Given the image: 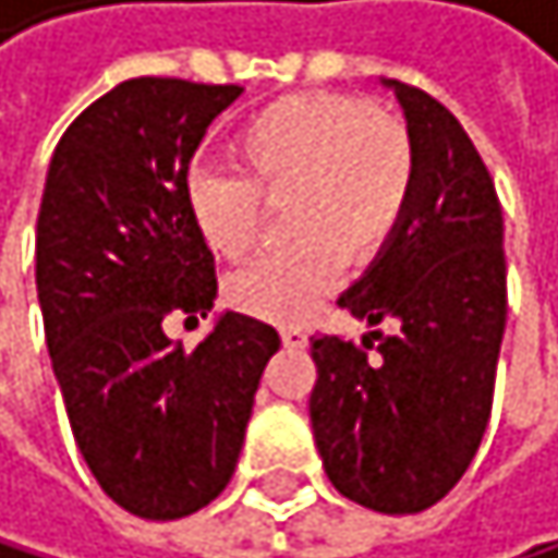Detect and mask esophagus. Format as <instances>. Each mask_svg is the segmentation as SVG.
I'll return each mask as SVG.
<instances>
[{
	"instance_id": "obj_1",
	"label": "esophagus",
	"mask_w": 558,
	"mask_h": 558,
	"mask_svg": "<svg viewBox=\"0 0 558 558\" xmlns=\"http://www.w3.org/2000/svg\"><path fill=\"white\" fill-rule=\"evenodd\" d=\"M281 338H284L288 348H304L307 344V331L301 325H284L281 328Z\"/></svg>"
}]
</instances>
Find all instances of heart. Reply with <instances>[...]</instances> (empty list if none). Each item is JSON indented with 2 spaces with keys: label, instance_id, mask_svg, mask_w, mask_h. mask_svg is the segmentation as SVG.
<instances>
[{
  "label": "heart",
  "instance_id": "b5f03b06",
  "mask_svg": "<svg viewBox=\"0 0 558 558\" xmlns=\"http://www.w3.org/2000/svg\"><path fill=\"white\" fill-rule=\"evenodd\" d=\"M233 170L186 180L197 238L223 260L247 257L264 201H284L288 247L227 277L241 311L298 320L335 284L338 267L372 264L412 207L418 149L401 120L344 93H294L247 117L230 140Z\"/></svg>",
  "mask_w": 558,
  "mask_h": 558
}]
</instances>
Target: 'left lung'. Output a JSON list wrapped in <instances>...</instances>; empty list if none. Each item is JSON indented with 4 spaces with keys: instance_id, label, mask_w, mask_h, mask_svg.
<instances>
[{
    "instance_id": "obj_1",
    "label": "left lung",
    "mask_w": 558,
    "mask_h": 558,
    "mask_svg": "<svg viewBox=\"0 0 558 558\" xmlns=\"http://www.w3.org/2000/svg\"><path fill=\"white\" fill-rule=\"evenodd\" d=\"M395 86L418 177L395 238L338 307L368 325L361 344L314 335V441L331 485L385 515L441 502L478 452L506 331L502 204L475 143L418 86ZM376 354L372 355L371 351Z\"/></svg>"
}]
</instances>
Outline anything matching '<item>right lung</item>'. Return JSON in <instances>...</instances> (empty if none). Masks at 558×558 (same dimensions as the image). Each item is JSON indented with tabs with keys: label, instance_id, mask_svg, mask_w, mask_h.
Wrapping results in <instances>:
<instances>
[{
	"label": "right lung",
	"instance_id": "add662e5",
	"mask_svg": "<svg viewBox=\"0 0 558 558\" xmlns=\"http://www.w3.org/2000/svg\"><path fill=\"white\" fill-rule=\"evenodd\" d=\"M241 86L126 80L62 133L36 220L52 372L99 488L140 519H183L238 469L270 325L227 311L194 351L170 320L207 317L217 267L186 214L190 157Z\"/></svg>",
	"mask_w": 558,
	"mask_h": 558
}]
</instances>
